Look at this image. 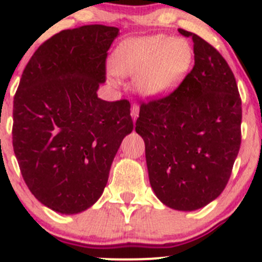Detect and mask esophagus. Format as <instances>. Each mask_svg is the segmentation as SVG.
I'll list each match as a JSON object with an SVG mask.
<instances>
[{
	"label": "esophagus",
	"mask_w": 262,
	"mask_h": 262,
	"mask_svg": "<svg viewBox=\"0 0 262 262\" xmlns=\"http://www.w3.org/2000/svg\"><path fill=\"white\" fill-rule=\"evenodd\" d=\"M130 115H132V118H133V120L136 121L137 118H138V116H139V106H138V105L134 104L133 106H132V109H130Z\"/></svg>",
	"instance_id": "1"
}]
</instances>
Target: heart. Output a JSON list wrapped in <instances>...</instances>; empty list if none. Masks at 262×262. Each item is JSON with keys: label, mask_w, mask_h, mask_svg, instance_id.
Listing matches in <instances>:
<instances>
[{"label": "heart", "mask_w": 262, "mask_h": 262, "mask_svg": "<svg viewBox=\"0 0 262 262\" xmlns=\"http://www.w3.org/2000/svg\"><path fill=\"white\" fill-rule=\"evenodd\" d=\"M191 62L189 41L167 35L126 39L113 54L114 72L137 78L138 90L147 97L163 96L175 89L189 72Z\"/></svg>", "instance_id": "heart-1"}]
</instances>
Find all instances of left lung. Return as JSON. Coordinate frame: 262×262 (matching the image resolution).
I'll return each instance as SVG.
<instances>
[{
    "mask_svg": "<svg viewBox=\"0 0 262 262\" xmlns=\"http://www.w3.org/2000/svg\"><path fill=\"white\" fill-rule=\"evenodd\" d=\"M194 41L195 64L168 96L142 104L136 132L146 144L150 186L168 208L192 212L222 194L241 146L236 78L221 53Z\"/></svg>",
    "mask_w": 262,
    "mask_h": 262,
    "instance_id": "left-lung-1",
    "label": "left lung"
}]
</instances>
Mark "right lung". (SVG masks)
Returning <instances> with one entry per match:
<instances>
[{
	"label": "right lung",
	"instance_id": "1",
	"mask_svg": "<svg viewBox=\"0 0 262 262\" xmlns=\"http://www.w3.org/2000/svg\"><path fill=\"white\" fill-rule=\"evenodd\" d=\"M119 29L84 25L41 44L14 99L12 144L31 194L60 214L89 209L104 192L124 137L133 130L128 100L97 96Z\"/></svg>",
	"mask_w": 262,
	"mask_h": 262
}]
</instances>
